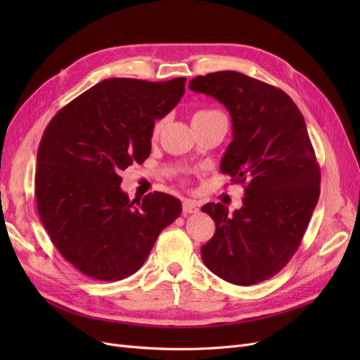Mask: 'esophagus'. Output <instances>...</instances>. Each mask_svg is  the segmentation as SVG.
<instances>
[{
  "label": "esophagus",
  "instance_id": "34e87169",
  "mask_svg": "<svg viewBox=\"0 0 360 360\" xmlns=\"http://www.w3.org/2000/svg\"><path fill=\"white\" fill-rule=\"evenodd\" d=\"M182 212L185 214H194V213H198V205L194 200H184L182 202Z\"/></svg>",
  "mask_w": 360,
  "mask_h": 360
}]
</instances>
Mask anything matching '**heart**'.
<instances>
[{
	"label": "heart",
	"instance_id": "1",
	"mask_svg": "<svg viewBox=\"0 0 360 360\" xmlns=\"http://www.w3.org/2000/svg\"><path fill=\"white\" fill-rule=\"evenodd\" d=\"M212 112H216V110H198L194 117H198V115H205V113H212ZM163 127V120H158L155 124H153V134L158 136L160 129Z\"/></svg>",
	"mask_w": 360,
	"mask_h": 360
}]
</instances>
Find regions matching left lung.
<instances>
[{
  "label": "left lung",
  "instance_id": "1",
  "mask_svg": "<svg viewBox=\"0 0 360 360\" xmlns=\"http://www.w3.org/2000/svg\"><path fill=\"white\" fill-rule=\"evenodd\" d=\"M190 89L229 110L233 139L220 170L245 184L242 207H201L216 223L201 247L205 267L238 286L277 274L296 252L319 198V167L307 124L288 94L236 71L198 75Z\"/></svg>",
  "mask_w": 360,
  "mask_h": 360
}]
</instances>
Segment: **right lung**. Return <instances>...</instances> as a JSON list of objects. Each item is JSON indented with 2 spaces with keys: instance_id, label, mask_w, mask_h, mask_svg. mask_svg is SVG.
<instances>
[{
  "instance_id": "obj_1",
  "label": "right lung",
  "mask_w": 360,
  "mask_h": 360,
  "mask_svg": "<svg viewBox=\"0 0 360 360\" xmlns=\"http://www.w3.org/2000/svg\"><path fill=\"white\" fill-rule=\"evenodd\" d=\"M185 82L103 80L48 124L36 159L37 213L56 250L83 274L103 281L134 274L179 217L181 201L165 193L129 201L120 175L148 158L153 124L179 103Z\"/></svg>"
}]
</instances>
